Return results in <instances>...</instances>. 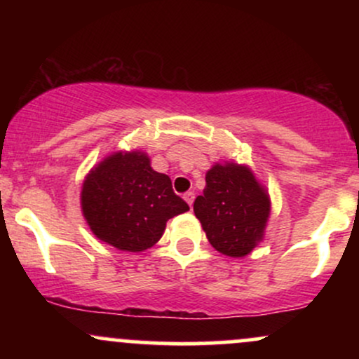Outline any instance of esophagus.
I'll return each instance as SVG.
<instances>
[{
  "label": "esophagus",
  "instance_id": "1",
  "mask_svg": "<svg viewBox=\"0 0 359 359\" xmlns=\"http://www.w3.org/2000/svg\"><path fill=\"white\" fill-rule=\"evenodd\" d=\"M184 199H185V203H187L192 208V204H194V192H185L184 194Z\"/></svg>",
  "mask_w": 359,
  "mask_h": 359
}]
</instances>
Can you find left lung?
Instances as JSON below:
<instances>
[{
  "instance_id": "1",
  "label": "left lung",
  "mask_w": 359,
  "mask_h": 359,
  "mask_svg": "<svg viewBox=\"0 0 359 359\" xmlns=\"http://www.w3.org/2000/svg\"><path fill=\"white\" fill-rule=\"evenodd\" d=\"M194 212L208 240L226 257H246L263 240L270 197L248 167L216 163L205 174V189Z\"/></svg>"
}]
</instances>
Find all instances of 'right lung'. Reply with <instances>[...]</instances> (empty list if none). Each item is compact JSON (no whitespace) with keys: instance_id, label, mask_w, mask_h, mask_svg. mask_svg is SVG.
I'll list each match as a JSON object with an SVG mask.
<instances>
[{"instance_id":"obj_1","label":"right lung","mask_w":359,"mask_h":359,"mask_svg":"<svg viewBox=\"0 0 359 359\" xmlns=\"http://www.w3.org/2000/svg\"><path fill=\"white\" fill-rule=\"evenodd\" d=\"M81 208L90 231L121 251L148 250L170 217L189 211L143 151H116L93 168L82 184Z\"/></svg>"}]
</instances>
